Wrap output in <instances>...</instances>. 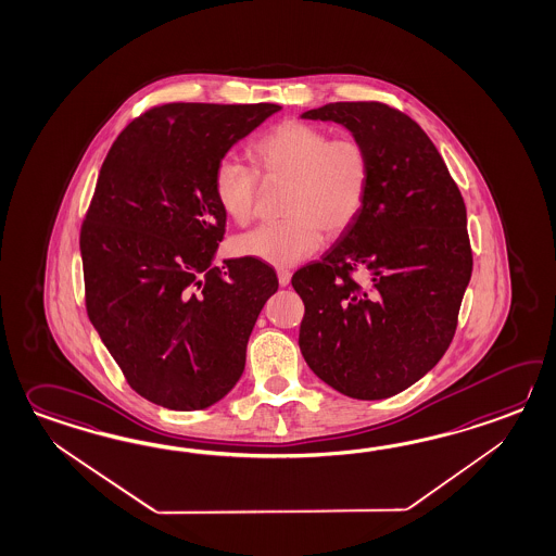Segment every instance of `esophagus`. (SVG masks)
Returning a JSON list of instances; mask_svg holds the SVG:
<instances>
[{
	"label": "esophagus",
	"instance_id": "34e87169",
	"mask_svg": "<svg viewBox=\"0 0 556 556\" xmlns=\"http://www.w3.org/2000/svg\"><path fill=\"white\" fill-rule=\"evenodd\" d=\"M277 279H279L281 287H287V285L291 283V273L279 269V271H277Z\"/></svg>",
	"mask_w": 556,
	"mask_h": 556
}]
</instances>
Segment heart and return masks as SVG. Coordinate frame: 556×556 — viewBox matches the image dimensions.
Segmentation results:
<instances>
[{
    "instance_id": "b5f03b06",
    "label": "heart",
    "mask_w": 556,
    "mask_h": 556,
    "mask_svg": "<svg viewBox=\"0 0 556 556\" xmlns=\"http://www.w3.org/2000/svg\"><path fill=\"white\" fill-rule=\"evenodd\" d=\"M251 157L267 184H291L287 222L235 237L237 257L291 267L319 249L323 231L345 233L365 207L372 165L355 137L333 139L317 125L285 122L253 143ZM213 195L225 217L248 225L260 199L257 175L239 161L222 160L213 172Z\"/></svg>"
}]
</instances>
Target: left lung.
Masks as SVG:
<instances>
[{"instance_id":"obj_1","label":"left lung","mask_w":556,"mask_h":556,"mask_svg":"<svg viewBox=\"0 0 556 556\" xmlns=\"http://www.w3.org/2000/svg\"><path fill=\"white\" fill-rule=\"evenodd\" d=\"M343 125L370 155L365 207L321 261L293 275L305 303L299 346L334 391L377 401L441 361L470 281L467 210L431 139L377 101H339L301 115ZM361 270L368 281L350 275Z\"/></svg>"}]
</instances>
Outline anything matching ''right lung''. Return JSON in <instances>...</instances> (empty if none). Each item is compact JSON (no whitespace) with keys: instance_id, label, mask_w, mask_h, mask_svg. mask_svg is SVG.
Instances as JSON below:
<instances>
[{"instance_id":"add662e5","label":"right lung","mask_w":556,"mask_h":556,"mask_svg":"<svg viewBox=\"0 0 556 556\" xmlns=\"http://www.w3.org/2000/svg\"><path fill=\"white\" fill-rule=\"evenodd\" d=\"M275 103H167L115 139L79 249L89 321L129 387L173 410L215 405L245 369L279 281L257 260L211 267L225 233L213 172Z\"/></svg>"}]
</instances>
